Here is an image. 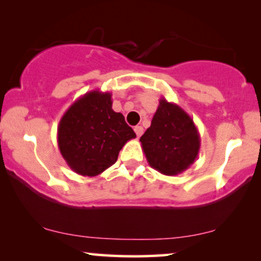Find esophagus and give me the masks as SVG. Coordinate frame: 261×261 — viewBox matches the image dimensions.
Returning <instances> with one entry per match:
<instances>
[{
  "mask_svg": "<svg viewBox=\"0 0 261 261\" xmlns=\"http://www.w3.org/2000/svg\"><path fill=\"white\" fill-rule=\"evenodd\" d=\"M134 132H135V134H137V137L139 138V137H141L142 133H144V128H142L141 126H135Z\"/></svg>",
  "mask_w": 261,
  "mask_h": 261,
  "instance_id": "34e87169",
  "label": "esophagus"
}]
</instances>
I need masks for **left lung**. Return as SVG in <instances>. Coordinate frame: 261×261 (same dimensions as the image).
<instances>
[{
    "label": "left lung",
    "mask_w": 261,
    "mask_h": 261,
    "mask_svg": "<svg viewBox=\"0 0 261 261\" xmlns=\"http://www.w3.org/2000/svg\"><path fill=\"white\" fill-rule=\"evenodd\" d=\"M149 166L165 174L177 176L197 158L201 137L190 115L176 103L159 99L151 127L140 138Z\"/></svg>",
    "instance_id": "8db88e82"
}]
</instances>
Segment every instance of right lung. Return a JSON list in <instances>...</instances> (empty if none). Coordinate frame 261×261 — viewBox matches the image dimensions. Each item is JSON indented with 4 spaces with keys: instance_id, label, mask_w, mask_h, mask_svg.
I'll use <instances>...</instances> for the list:
<instances>
[{
    "instance_id": "add662e5",
    "label": "right lung",
    "mask_w": 261,
    "mask_h": 261,
    "mask_svg": "<svg viewBox=\"0 0 261 261\" xmlns=\"http://www.w3.org/2000/svg\"><path fill=\"white\" fill-rule=\"evenodd\" d=\"M110 92L89 91L66 110L58 126V147L73 172L84 177L102 173L117 160L134 130L114 112Z\"/></svg>"
}]
</instances>
